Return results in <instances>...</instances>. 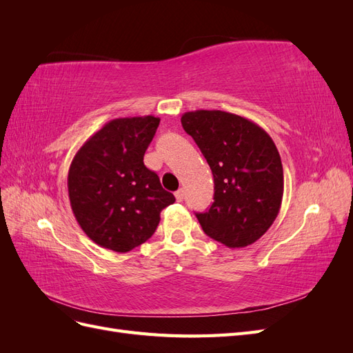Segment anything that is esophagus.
<instances>
[{
	"label": "esophagus",
	"instance_id": "obj_1",
	"mask_svg": "<svg viewBox=\"0 0 353 353\" xmlns=\"http://www.w3.org/2000/svg\"><path fill=\"white\" fill-rule=\"evenodd\" d=\"M175 199H176V201H183L184 200V190H178L175 193Z\"/></svg>",
	"mask_w": 353,
	"mask_h": 353
}]
</instances>
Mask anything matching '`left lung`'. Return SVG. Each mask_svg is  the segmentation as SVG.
Segmentation results:
<instances>
[{"label":"left lung","instance_id":"8db88e82","mask_svg":"<svg viewBox=\"0 0 353 353\" xmlns=\"http://www.w3.org/2000/svg\"><path fill=\"white\" fill-rule=\"evenodd\" d=\"M209 163L215 183L212 206L196 213L208 236L230 249L245 248L279 215L284 175L279 150L259 125L222 110L187 112L181 117Z\"/></svg>","mask_w":353,"mask_h":353}]
</instances>
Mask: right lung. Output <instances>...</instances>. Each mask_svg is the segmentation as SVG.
<instances>
[{"instance_id":"1","label":"right lung","mask_w":353,"mask_h":353,"mask_svg":"<svg viewBox=\"0 0 353 353\" xmlns=\"http://www.w3.org/2000/svg\"><path fill=\"white\" fill-rule=\"evenodd\" d=\"M159 122L152 114L113 119L72 160L68 190L73 215L104 249L125 253L145 243L159 225L160 212L175 201L143 162Z\"/></svg>"}]
</instances>
